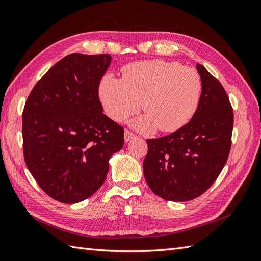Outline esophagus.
I'll use <instances>...</instances> for the list:
<instances>
[{"instance_id": "obj_1", "label": "esophagus", "mask_w": 261, "mask_h": 261, "mask_svg": "<svg viewBox=\"0 0 261 261\" xmlns=\"http://www.w3.org/2000/svg\"><path fill=\"white\" fill-rule=\"evenodd\" d=\"M134 138H137L136 134H134V133L129 132V130H125V133H124V140L126 141V143H127V141H129V140H132V139H134Z\"/></svg>"}]
</instances>
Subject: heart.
Listing matches in <instances>:
<instances>
[{
    "label": "heart",
    "mask_w": 261,
    "mask_h": 261,
    "mask_svg": "<svg viewBox=\"0 0 261 261\" xmlns=\"http://www.w3.org/2000/svg\"><path fill=\"white\" fill-rule=\"evenodd\" d=\"M122 80L107 74L99 96L106 113L115 122L139 111L146 115L133 122L141 132H175L186 125L198 108L201 80L194 68L177 62L139 61L122 68Z\"/></svg>",
    "instance_id": "obj_1"
}]
</instances>
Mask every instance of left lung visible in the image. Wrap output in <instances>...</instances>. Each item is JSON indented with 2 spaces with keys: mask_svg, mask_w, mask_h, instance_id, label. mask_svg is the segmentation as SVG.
<instances>
[{
  "mask_svg": "<svg viewBox=\"0 0 261 261\" xmlns=\"http://www.w3.org/2000/svg\"><path fill=\"white\" fill-rule=\"evenodd\" d=\"M201 94L196 113L183 127L147 139L145 178L151 191L171 201L202 195L225 165L232 145L233 108L223 86L197 64Z\"/></svg>",
  "mask_w": 261,
  "mask_h": 261,
  "instance_id": "obj_1",
  "label": "left lung"
}]
</instances>
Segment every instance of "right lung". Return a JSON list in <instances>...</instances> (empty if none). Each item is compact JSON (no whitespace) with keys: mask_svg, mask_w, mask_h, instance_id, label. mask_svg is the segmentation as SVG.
<instances>
[{"mask_svg":"<svg viewBox=\"0 0 261 261\" xmlns=\"http://www.w3.org/2000/svg\"><path fill=\"white\" fill-rule=\"evenodd\" d=\"M111 55L72 53L29 93L22 112L23 158L51 198L76 203L105 183L109 160L124 145V128L103 114L99 84Z\"/></svg>","mask_w":261,"mask_h":261,"instance_id":"right-lung-1","label":"right lung"}]
</instances>
